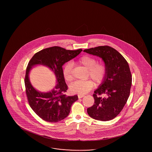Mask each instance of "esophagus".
Listing matches in <instances>:
<instances>
[{
    "instance_id": "34e87169",
    "label": "esophagus",
    "mask_w": 152,
    "mask_h": 152,
    "mask_svg": "<svg viewBox=\"0 0 152 152\" xmlns=\"http://www.w3.org/2000/svg\"><path fill=\"white\" fill-rule=\"evenodd\" d=\"M84 96L85 95H84V94H79L78 95V97H79V99H81V98H83V97H84Z\"/></svg>"
}]
</instances>
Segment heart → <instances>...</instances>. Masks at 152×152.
Returning <instances> with one entry per match:
<instances>
[{"label":"heart","mask_w":152,"mask_h":152,"mask_svg":"<svg viewBox=\"0 0 152 152\" xmlns=\"http://www.w3.org/2000/svg\"><path fill=\"white\" fill-rule=\"evenodd\" d=\"M77 62L88 69V76L94 80L96 84L102 83L107 73V66L102 63H97V59L90 56H84L79 58ZM72 63L69 61L65 64L63 69V75L65 80L71 81L73 80ZM94 86L92 80L76 81L70 86V91L75 94H84L91 91Z\"/></svg>","instance_id":"b5f03b06"}]
</instances>
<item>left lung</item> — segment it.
<instances>
[{
    "label": "left lung",
    "instance_id": "left-lung-1",
    "mask_svg": "<svg viewBox=\"0 0 152 152\" xmlns=\"http://www.w3.org/2000/svg\"><path fill=\"white\" fill-rule=\"evenodd\" d=\"M84 52L101 58L107 68L106 77L93 94L94 105L87 109V113L95 120H111L123 110L130 94L132 75L128 63L118 51L108 45ZM102 94L107 97L102 98Z\"/></svg>",
    "mask_w": 152,
    "mask_h": 152
}]
</instances>
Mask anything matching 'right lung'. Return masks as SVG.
Wrapping results in <instances>:
<instances>
[{
    "label": "right lung",
    "mask_w": 152,
    "mask_h": 152,
    "mask_svg": "<svg viewBox=\"0 0 152 152\" xmlns=\"http://www.w3.org/2000/svg\"><path fill=\"white\" fill-rule=\"evenodd\" d=\"M82 51L66 50L60 47L55 46L45 48L36 53L27 65L24 79L26 92L29 106L38 116L44 121L57 123L68 116L74 102L78 96H67L68 89L63 75L62 66L65 63L77 56ZM48 67L54 73L57 80L55 88L48 93H41L35 89L30 83L29 73L35 65Z\"/></svg>",
    "instance_id": "obj_1"
}]
</instances>
